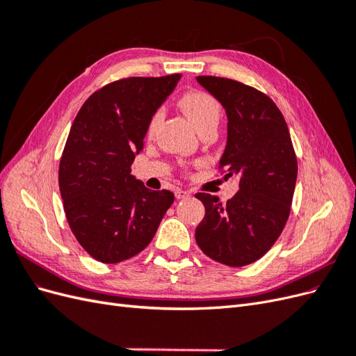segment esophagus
Listing matches in <instances>:
<instances>
[{"instance_id":"1","label":"esophagus","mask_w":356,"mask_h":356,"mask_svg":"<svg viewBox=\"0 0 356 356\" xmlns=\"http://www.w3.org/2000/svg\"><path fill=\"white\" fill-rule=\"evenodd\" d=\"M191 193L188 190H182V188H177L175 190V196L177 199H187Z\"/></svg>"}]
</instances>
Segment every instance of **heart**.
<instances>
[{"instance_id": "obj_1", "label": "heart", "mask_w": 356, "mask_h": 356, "mask_svg": "<svg viewBox=\"0 0 356 356\" xmlns=\"http://www.w3.org/2000/svg\"><path fill=\"white\" fill-rule=\"evenodd\" d=\"M181 110L188 117L191 124L197 129V132L203 127L211 124H218L220 120V104L217 99L204 92H190L182 96L179 101ZM160 122V113H154L149 118L147 134L153 135Z\"/></svg>"}]
</instances>
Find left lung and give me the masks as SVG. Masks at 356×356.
<instances>
[{"label": "left lung", "instance_id": "obj_1", "mask_svg": "<svg viewBox=\"0 0 356 356\" xmlns=\"http://www.w3.org/2000/svg\"><path fill=\"white\" fill-rule=\"evenodd\" d=\"M202 88L227 114V144L220 159L225 177H239V191L222 204L197 193L204 218L196 242L212 260L242 267L261 258L282 233L297 181L288 126L275 102L243 83L200 75Z\"/></svg>", "mask_w": 356, "mask_h": 356}]
</instances>
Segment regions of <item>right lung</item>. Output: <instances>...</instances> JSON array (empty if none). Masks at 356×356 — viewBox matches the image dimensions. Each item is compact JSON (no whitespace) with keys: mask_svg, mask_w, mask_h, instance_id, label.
I'll return each instance as SVG.
<instances>
[{"mask_svg":"<svg viewBox=\"0 0 356 356\" xmlns=\"http://www.w3.org/2000/svg\"><path fill=\"white\" fill-rule=\"evenodd\" d=\"M179 74L131 77L104 86L83 104L59 165L70 227L95 260L115 264L152 242L174 193L152 191L131 166L144 148L149 118Z\"/></svg>","mask_w":356,"mask_h":356,"instance_id":"obj_1","label":"right lung"}]
</instances>
